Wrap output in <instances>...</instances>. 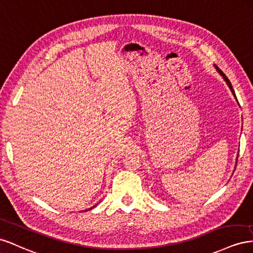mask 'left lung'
Returning <instances> with one entry per match:
<instances>
[{
    "label": "left lung",
    "instance_id": "8db88e82",
    "mask_svg": "<svg viewBox=\"0 0 253 253\" xmlns=\"http://www.w3.org/2000/svg\"><path fill=\"white\" fill-rule=\"evenodd\" d=\"M215 67V69H216V71H217L218 72V73H219V75L223 78V81H225L226 82V84H228V86H229V88H230V90H231V92H232V94H233V96L236 98V95H235V92H234V90H233V88H232V84H231V83H230V81H229V79H228V77L225 75V74H223L222 73V71L220 70V69H218L217 67H216V66H214ZM237 100V99H236ZM237 157H239V155H237ZM237 157H236V163H237Z\"/></svg>",
    "mask_w": 253,
    "mask_h": 253
}]
</instances>
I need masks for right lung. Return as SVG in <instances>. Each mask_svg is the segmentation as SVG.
I'll use <instances>...</instances> for the list:
<instances>
[{
	"label": "right lung",
	"mask_w": 253,
	"mask_h": 253,
	"mask_svg": "<svg viewBox=\"0 0 253 253\" xmlns=\"http://www.w3.org/2000/svg\"><path fill=\"white\" fill-rule=\"evenodd\" d=\"M94 207H95V206H93V207H92V208H90V209H88V210H91V209H93V208H94ZM85 211H86V210H85Z\"/></svg>",
	"instance_id": "add662e5"
}]
</instances>
